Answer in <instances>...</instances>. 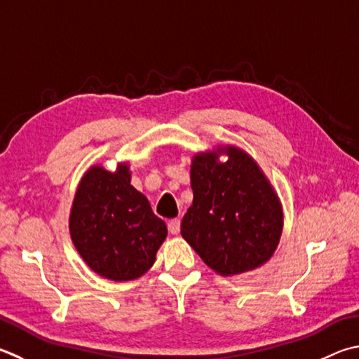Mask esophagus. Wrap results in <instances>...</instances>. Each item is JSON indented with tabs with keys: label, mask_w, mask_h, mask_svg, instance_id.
<instances>
[{
	"label": "esophagus",
	"mask_w": 359,
	"mask_h": 359,
	"mask_svg": "<svg viewBox=\"0 0 359 359\" xmlns=\"http://www.w3.org/2000/svg\"><path fill=\"white\" fill-rule=\"evenodd\" d=\"M168 229H169V232L172 233V236H177V233L180 232V221L179 219H171V221H169V224H168Z\"/></svg>",
	"instance_id": "1"
}]
</instances>
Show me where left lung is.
<instances>
[{
  "instance_id": "1",
  "label": "left lung",
  "mask_w": 359,
  "mask_h": 359,
  "mask_svg": "<svg viewBox=\"0 0 359 359\" xmlns=\"http://www.w3.org/2000/svg\"><path fill=\"white\" fill-rule=\"evenodd\" d=\"M221 154L228 157L221 162ZM193 204L180 232L207 266L221 276L259 269L276 251L283 205L250 154L218 146L191 160Z\"/></svg>"
}]
</instances>
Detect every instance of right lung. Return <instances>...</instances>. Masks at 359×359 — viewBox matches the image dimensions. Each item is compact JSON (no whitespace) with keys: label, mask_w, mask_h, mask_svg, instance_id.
<instances>
[{"label":"right lung","mask_w":359,"mask_h":359,"mask_svg":"<svg viewBox=\"0 0 359 359\" xmlns=\"http://www.w3.org/2000/svg\"><path fill=\"white\" fill-rule=\"evenodd\" d=\"M130 180L128 163H119L113 172L90 166L69 217L70 238L81 259L97 275L117 283L144 275L168 236L165 221Z\"/></svg>","instance_id":"right-lung-1"}]
</instances>
